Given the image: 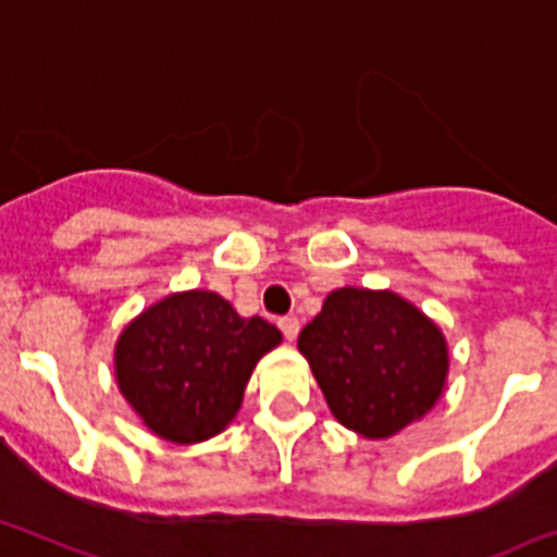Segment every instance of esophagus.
Returning a JSON list of instances; mask_svg holds the SVG:
<instances>
[{"label": "esophagus", "mask_w": 557, "mask_h": 557, "mask_svg": "<svg viewBox=\"0 0 557 557\" xmlns=\"http://www.w3.org/2000/svg\"><path fill=\"white\" fill-rule=\"evenodd\" d=\"M278 329H282L284 339H289V342H293L295 336H298V331H300V323H298V318H282V320H278Z\"/></svg>", "instance_id": "1"}]
</instances>
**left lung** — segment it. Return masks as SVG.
I'll return each mask as SVG.
<instances>
[{"label": "left lung", "mask_w": 557, "mask_h": 557, "mask_svg": "<svg viewBox=\"0 0 557 557\" xmlns=\"http://www.w3.org/2000/svg\"><path fill=\"white\" fill-rule=\"evenodd\" d=\"M331 414L364 438H389L436 406L447 381L442 329L389 289H334L298 336Z\"/></svg>", "instance_id": "obj_1"}]
</instances>
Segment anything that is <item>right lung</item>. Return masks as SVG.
Segmentation results:
<instances>
[{"label": "right lung", "instance_id": "add662e5", "mask_svg": "<svg viewBox=\"0 0 557 557\" xmlns=\"http://www.w3.org/2000/svg\"><path fill=\"white\" fill-rule=\"evenodd\" d=\"M278 342L275 325L239 318L218 293H173L121 331L115 381L151 433L196 445L237 417L253 367Z\"/></svg>", "mask_w": 557, "mask_h": 557}]
</instances>
